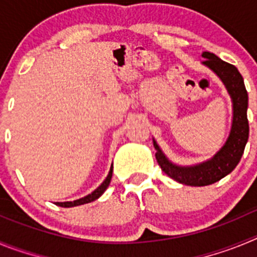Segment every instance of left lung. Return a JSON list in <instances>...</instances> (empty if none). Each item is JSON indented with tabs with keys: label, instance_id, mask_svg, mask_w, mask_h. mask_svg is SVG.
I'll list each match as a JSON object with an SVG mask.
<instances>
[{
	"label": "left lung",
	"instance_id": "obj_1",
	"mask_svg": "<svg viewBox=\"0 0 257 257\" xmlns=\"http://www.w3.org/2000/svg\"><path fill=\"white\" fill-rule=\"evenodd\" d=\"M206 58L205 63L225 83L229 94L233 100V124L231 131L226 140L225 145L215 154L212 160L201 163L194 167H179L167 161L157 143L154 142V148L157 149L156 158L161 170L170 178L178 183L192 185V187H205L216 183L220 179L230 174L239 163L244 147L248 140V119H247V106H248V95L244 87L243 77L240 76L234 65L217 58L212 52L205 51L202 54Z\"/></svg>",
	"mask_w": 257,
	"mask_h": 257
}]
</instances>
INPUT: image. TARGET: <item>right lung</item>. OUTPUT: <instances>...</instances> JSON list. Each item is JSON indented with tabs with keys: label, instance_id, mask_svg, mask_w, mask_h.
I'll return each instance as SVG.
<instances>
[{
	"label": "right lung",
	"instance_id": "1",
	"mask_svg": "<svg viewBox=\"0 0 257 257\" xmlns=\"http://www.w3.org/2000/svg\"><path fill=\"white\" fill-rule=\"evenodd\" d=\"M112 172H113V167H110V171H109L105 180H104L100 187L97 188V189H95L91 194H88V196L83 197V198L81 199H77V201H73V202H56V205L60 206V207H74V206L85 205V203H90V202L95 201V199L99 198V197L105 192L106 188H108L109 183H110V179H112Z\"/></svg>",
	"mask_w": 257,
	"mask_h": 257
}]
</instances>
